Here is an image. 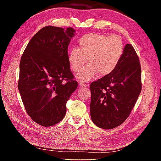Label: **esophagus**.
Here are the masks:
<instances>
[{
  "label": "esophagus",
  "mask_w": 161,
  "mask_h": 161,
  "mask_svg": "<svg viewBox=\"0 0 161 161\" xmlns=\"http://www.w3.org/2000/svg\"><path fill=\"white\" fill-rule=\"evenodd\" d=\"M79 84H80V86L81 87H86V86H87V84H84L83 82H81V81H80V82H79Z\"/></svg>",
  "instance_id": "esophagus-1"
}]
</instances>
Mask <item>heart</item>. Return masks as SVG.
I'll return each instance as SVG.
<instances>
[{
  "label": "heart",
  "mask_w": 161,
  "mask_h": 161,
  "mask_svg": "<svg viewBox=\"0 0 161 161\" xmlns=\"http://www.w3.org/2000/svg\"><path fill=\"white\" fill-rule=\"evenodd\" d=\"M79 47H72L68 55L71 69L77 73L86 60L88 64L77 75L79 80L85 82L98 73L100 77L111 74L118 66L124 53V45L116 35L89 33L78 40Z\"/></svg>",
  "instance_id": "b5f03b06"
}]
</instances>
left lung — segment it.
Returning a JSON list of instances; mask_svg holds the SVG:
<instances>
[{
    "label": "left lung",
    "mask_w": 161,
    "mask_h": 161,
    "mask_svg": "<svg viewBox=\"0 0 161 161\" xmlns=\"http://www.w3.org/2000/svg\"><path fill=\"white\" fill-rule=\"evenodd\" d=\"M141 87L139 58L133 46L127 44L116 69L90 84L93 123L103 129L123 124L135 106Z\"/></svg>",
    "instance_id": "left-lung-1"
}]
</instances>
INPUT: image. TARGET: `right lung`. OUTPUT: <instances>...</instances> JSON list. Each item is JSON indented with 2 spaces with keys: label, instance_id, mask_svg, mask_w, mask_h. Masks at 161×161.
<instances>
[{
  "label": "right lung",
  "instance_id": "right-lung-1",
  "mask_svg": "<svg viewBox=\"0 0 161 161\" xmlns=\"http://www.w3.org/2000/svg\"><path fill=\"white\" fill-rule=\"evenodd\" d=\"M72 28L45 26L30 40L21 57L18 89L30 117L42 126L61 121L66 103L78 85L67 49Z\"/></svg>",
  "mask_w": 161,
  "mask_h": 161
}]
</instances>
